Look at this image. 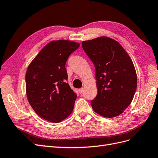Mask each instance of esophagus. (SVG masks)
I'll use <instances>...</instances> for the list:
<instances>
[{
  "mask_svg": "<svg viewBox=\"0 0 158 158\" xmlns=\"http://www.w3.org/2000/svg\"><path fill=\"white\" fill-rule=\"evenodd\" d=\"M78 92L81 94H82L83 92H84V88H80V89H78Z\"/></svg>",
  "mask_w": 158,
  "mask_h": 158,
  "instance_id": "esophagus-1",
  "label": "esophagus"
}]
</instances>
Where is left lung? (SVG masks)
<instances>
[{
  "label": "left lung",
  "mask_w": 158,
  "mask_h": 158,
  "mask_svg": "<svg viewBox=\"0 0 158 158\" xmlns=\"http://www.w3.org/2000/svg\"><path fill=\"white\" fill-rule=\"evenodd\" d=\"M82 48L95 68L98 94L94 111L111 118L123 113L132 101L137 76L131 57L119 43L107 37L84 41Z\"/></svg>",
  "instance_id": "left-lung-1"
}]
</instances>
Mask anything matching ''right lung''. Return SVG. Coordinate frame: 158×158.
<instances>
[{
    "label": "right lung",
    "instance_id": "1",
    "mask_svg": "<svg viewBox=\"0 0 158 158\" xmlns=\"http://www.w3.org/2000/svg\"><path fill=\"white\" fill-rule=\"evenodd\" d=\"M80 46L69 40L52 41L30 64L26 74V94L35 112L45 120L57 123L68 117L77 95L66 82L65 64Z\"/></svg>",
    "mask_w": 158,
    "mask_h": 158
}]
</instances>
